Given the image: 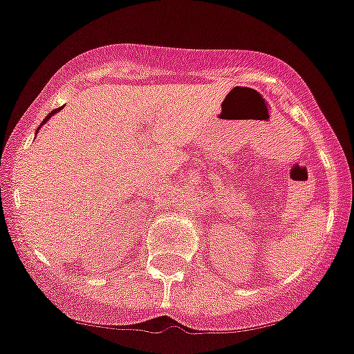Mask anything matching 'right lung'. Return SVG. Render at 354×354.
Masks as SVG:
<instances>
[{
	"label": "right lung",
	"mask_w": 354,
	"mask_h": 354,
	"mask_svg": "<svg viewBox=\"0 0 354 354\" xmlns=\"http://www.w3.org/2000/svg\"><path fill=\"white\" fill-rule=\"evenodd\" d=\"M59 110H62V108H58V110H53V111H51V113H50V115H48V117H46V118H44V122H43V124H46V122H48V120H50V118H51V115L58 113V111H59ZM43 124H41V125H43Z\"/></svg>",
	"instance_id": "obj_1"
}]
</instances>
